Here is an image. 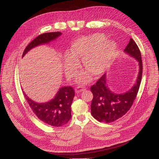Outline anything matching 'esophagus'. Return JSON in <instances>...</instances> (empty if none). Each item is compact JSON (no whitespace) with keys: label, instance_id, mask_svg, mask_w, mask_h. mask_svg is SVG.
I'll list each match as a JSON object with an SVG mask.
<instances>
[{"label":"esophagus","instance_id":"1","mask_svg":"<svg viewBox=\"0 0 159 159\" xmlns=\"http://www.w3.org/2000/svg\"><path fill=\"white\" fill-rule=\"evenodd\" d=\"M85 89H86L85 88H84V86L81 85V86H78V87H77L75 89V91L76 93H80V92H81V91H83Z\"/></svg>","mask_w":159,"mask_h":159}]
</instances>
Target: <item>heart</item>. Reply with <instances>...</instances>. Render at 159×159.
<instances>
[{"instance_id":"b5f03b06","label":"heart","mask_w":159,"mask_h":159,"mask_svg":"<svg viewBox=\"0 0 159 159\" xmlns=\"http://www.w3.org/2000/svg\"><path fill=\"white\" fill-rule=\"evenodd\" d=\"M102 34L80 38L71 44V54L65 57V72L68 78L76 75L80 66L78 59L82 57L85 69L94 76H100L112 64L116 56L117 45L113 41L105 40ZM89 72H83L78 77V81L87 83L91 80Z\"/></svg>"}]
</instances>
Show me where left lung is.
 <instances>
[{
    "label": "left lung",
    "instance_id": "obj_1",
    "mask_svg": "<svg viewBox=\"0 0 159 159\" xmlns=\"http://www.w3.org/2000/svg\"><path fill=\"white\" fill-rule=\"evenodd\" d=\"M124 52L139 62V71L136 83L124 93H115L111 90L107 82V74H103L95 84L91 87L93 98L91 104V113L99 122L111 123L123 117L131 108L140 87L143 62L137 44L131 38Z\"/></svg>",
    "mask_w": 159,
    "mask_h": 159
}]
</instances>
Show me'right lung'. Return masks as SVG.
I'll return each mask as SVG.
<instances>
[{
  "label": "right lung",
  "mask_w": 159,
  "mask_h": 159,
  "mask_svg": "<svg viewBox=\"0 0 159 159\" xmlns=\"http://www.w3.org/2000/svg\"><path fill=\"white\" fill-rule=\"evenodd\" d=\"M61 34L60 32H55L44 33L38 36L26 46L22 57L33 48L54 40ZM23 93L33 113L46 124L53 127H61L68 123L71 119V105L75 96L74 90L71 86L60 88L54 99L42 103L35 102L28 98L25 92Z\"/></svg>",
  "instance_id": "1"
}]
</instances>
